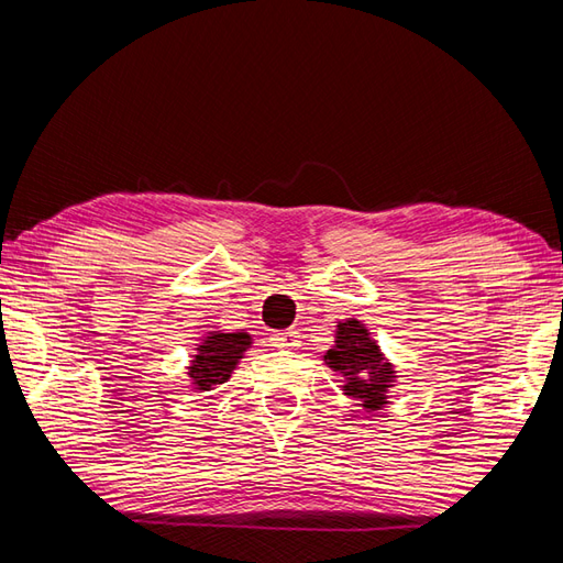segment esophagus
<instances>
[{"instance_id":"obj_1","label":"esophagus","mask_w":563,"mask_h":563,"mask_svg":"<svg viewBox=\"0 0 563 563\" xmlns=\"http://www.w3.org/2000/svg\"><path fill=\"white\" fill-rule=\"evenodd\" d=\"M273 345L275 349H297L300 345V333L297 331H280V333H273Z\"/></svg>"}]
</instances>
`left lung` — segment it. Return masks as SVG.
<instances>
[{"mask_svg": "<svg viewBox=\"0 0 563 563\" xmlns=\"http://www.w3.org/2000/svg\"><path fill=\"white\" fill-rule=\"evenodd\" d=\"M324 363L343 382V394L363 406L365 411H379L389 404V389L397 382V369L379 351L365 324L357 319L339 321L336 341L324 353Z\"/></svg>", "mask_w": 563, "mask_h": 563, "instance_id": "1", "label": "left lung"}]
</instances>
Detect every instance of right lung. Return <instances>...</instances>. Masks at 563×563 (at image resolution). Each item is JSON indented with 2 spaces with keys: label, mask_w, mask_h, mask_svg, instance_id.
I'll list each match as a JSON object with an SVG mask.
<instances>
[{
  "label": "right lung",
  "mask_w": 563,
  "mask_h": 563,
  "mask_svg": "<svg viewBox=\"0 0 563 563\" xmlns=\"http://www.w3.org/2000/svg\"><path fill=\"white\" fill-rule=\"evenodd\" d=\"M246 349H251V336L246 331H210L208 336H202L194 361L188 365L190 385L196 391H210L212 387L222 385L232 377Z\"/></svg>",
  "instance_id": "right-lung-1"
}]
</instances>
